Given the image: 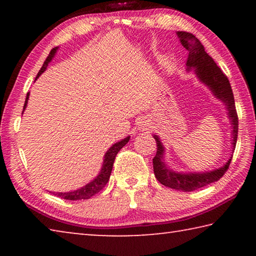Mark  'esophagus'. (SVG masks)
Returning a JSON list of instances; mask_svg holds the SVG:
<instances>
[{"mask_svg": "<svg viewBox=\"0 0 256 256\" xmlns=\"http://www.w3.org/2000/svg\"><path fill=\"white\" fill-rule=\"evenodd\" d=\"M140 128H142L144 131V130H146V122H141V124H140Z\"/></svg>", "mask_w": 256, "mask_h": 256, "instance_id": "esophagus-1", "label": "esophagus"}]
</instances>
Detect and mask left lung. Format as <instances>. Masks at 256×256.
Instances as JSON below:
<instances>
[{"instance_id":"1","label":"left lung","mask_w":256,"mask_h":256,"mask_svg":"<svg viewBox=\"0 0 256 256\" xmlns=\"http://www.w3.org/2000/svg\"><path fill=\"white\" fill-rule=\"evenodd\" d=\"M177 36L180 37L182 45L188 50V58L186 66H188V68H196L198 79L209 86L216 98H219L227 105L228 116L232 125V150H235L238 134V116L232 90L227 76L222 71V68L216 66L211 56H209L206 52L204 46L193 34L178 32ZM154 138L156 144H157V154L152 159L154 176L159 180V183L167 186V188L183 190V192H190V190L201 188L203 186L209 185L222 178L224 172L228 170L229 164L232 162V157H230L224 167L210 172H201V174H198V172H194V174L193 172H190V174L174 172L167 170V167L164 166V162H162L164 146L162 142L159 141L158 136Z\"/></svg>"}]
</instances>
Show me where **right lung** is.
Wrapping results in <instances>:
<instances>
[{
	"instance_id": "1",
	"label": "right lung",
	"mask_w": 256,
	"mask_h": 256,
	"mask_svg": "<svg viewBox=\"0 0 256 256\" xmlns=\"http://www.w3.org/2000/svg\"><path fill=\"white\" fill-rule=\"evenodd\" d=\"M56 50H58V47H54V48L50 50V53L46 58L45 62H44V64H42V66L40 70V72H38L36 79L46 70L48 63L50 62L52 58H54ZM28 99H29V94H27V97H26L24 110L26 108V106H27ZM128 140H130L128 136L125 138L124 140H122L120 142H118V144H115L112 146V148H110V150H108L105 154V159H104V164H102L100 174H99L92 182H90L89 184H86V186L81 188L80 190H73V192H68V193H54L55 196H58V198H64V200L74 201V200H86V198H90L92 196H94V194L100 192V190L105 188L107 182L110 180L112 170V164H114L116 154H118V151L128 144Z\"/></svg>"
}]
</instances>
